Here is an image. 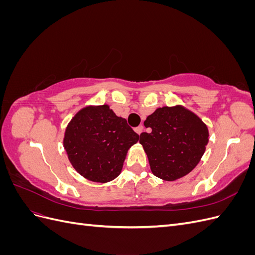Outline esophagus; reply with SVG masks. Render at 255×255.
Returning a JSON list of instances; mask_svg holds the SVG:
<instances>
[{"label": "esophagus", "mask_w": 255, "mask_h": 255, "mask_svg": "<svg viewBox=\"0 0 255 255\" xmlns=\"http://www.w3.org/2000/svg\"><path fill=\"white\" fill-rule=\"evenodd\" d=\"M142 130H143V127H142V126L137 127V128H135V132H136L138 135H140V134L142 133Z\"/></svg>", "instance_id": "1"}]
</instances>
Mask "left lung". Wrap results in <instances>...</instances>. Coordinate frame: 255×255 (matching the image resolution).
I'll use <instances>...</instances> for the list:
<instances>
[{"label":"left lung","mask_w":255,"mask_h":255,"mask_svg":"<svg viewBox=\"0 0 255 255\" xmlns=\"http://www.w3.org/2000/svg\"><path fill=\"white\" fill-rule=\"evenodd\" d=\"M143 125L151 132L141 133L139 142L154 175L174 181L198 165L208 142V129L197 115L180 105L164 106L148 116Z\"/></svg>","instance_id":"8db88e82"}]
</instances>
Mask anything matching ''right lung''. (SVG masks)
Listing matches in <instances>:
<instances>
[{
	"label": "right lung",
	"mask_w": 255,
	"mask_h": 255,
	"mask_svg": "<svg viewBox=\"0 0 255 255\" xmlns=\"http://www.w3.org/2000/svg\"><path fill=\"white\" fill-rule=\"evenodd\" d=\"M138 139L139 135L109 105L88 106L68 125L64 146L81 175L92 182L106 183L120 174L128 150Z\"/></svg>",
	"instance_id": "right-lung-1"
}]
</instances>
